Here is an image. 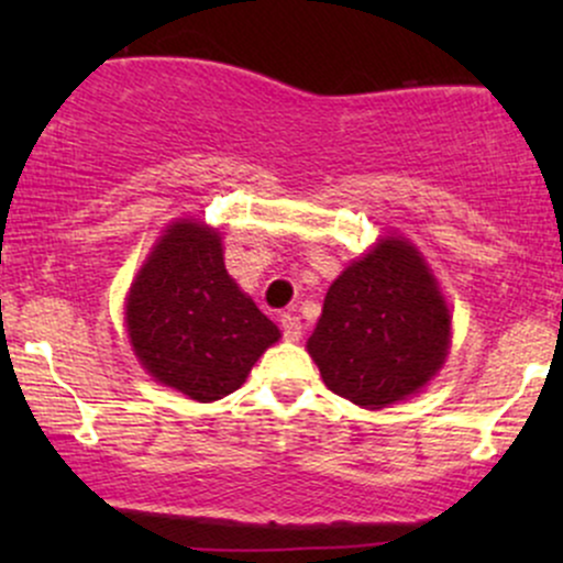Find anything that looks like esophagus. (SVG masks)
Instances as JSON below:
<instances>
[{
  "instance_id": "1",
  "label": "esophagus",
  "mask_w": 563,
  "mask_h": 563,
  "mask_svg": "<svg viewBox=\"0 0 563 563\" xmlns=\"http://www.w3.org/2000/svg\"><path fill=\"white\" fill-rule=\"evenodd\" d=\"M280 328H283V335H286L288 341H299L301 333H303L301 320L296 318V314H290V312H286V314H283V318H280Z\"/></svg>"
}]
</instances>
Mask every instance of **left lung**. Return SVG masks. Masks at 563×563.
Returning a JSON list of instances; mask_svg holds the SVG:
<instances>
[{"label": "left lung", "instance_id": "8db88e82", "mask_svg": "<svg viewBox=\"0 0 563 563\" xmlns=\"http://www.w3.org/2000/svg\"><path fill=\"white\" fill-rule=\"evenodd\" d=\"M450 309L418 251L386 238L328 288L307 349L325 386L360 407L416 394L442 367Z\"/></svg>", "mask_w": 563, "mask_h": 563}]
</instances>
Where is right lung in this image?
I'll list each match as a JSON object with an SVG mask.
<instances>
[{
  "mask_svg": "<svg viewBox=\"0 0 563 563\" xmlns=\"http://www.w3.org/2000/svg\"><path fill=\"white\" fill-rule=\"evenodd\" d=\"M129 339L145 371L198 402L228 397L280 331L235 286L222 241L177 222L129 290Z\"/></svg>",
  "mask_w": 563,
  "mask_h": 563,
  "instance_id": "add662e5",
  "label": "right lung"
}]
</instances>
